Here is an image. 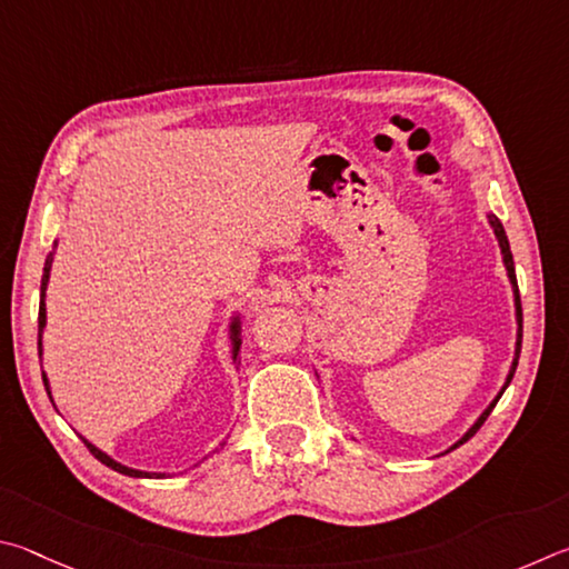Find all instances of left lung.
Segmentation results:
<instances>
[{
    "instance_id": "left-lung-1",
    "label": "left lung",
    "mask_w": 569,
    "mask_h": 569,
    "mask_svg": "<svg viewBox=\"0 0 569 569\" xmlns=\"http://www.w3.org/2000/svg\"><path fill=\"white\" fill-rule=\"evenodd\" d=\"M487 219H490V227H492V232H495V237H497V244H500V252H502V262H505V269H507V277H510V284H512V295H515V317H517V342H515V357H512V365H510V372H507V380H505V385H502V390L497 392V397L495 400L487 405V410L477 417L475 420V425L470 427V430H467L460 440H457L450 450L447 452H452L455 447H460V445H465L467 440H470V437L480 430V427L485 425V420L487 417H490V412L495 410V405L500 402V397H502V392L507 390V385L512 382V377H515V370H517V360H520V350H522V305H520V290H517V277H515V262H512V252H510V242H507V234H505V227H502V222L500 219H497L495 214H487Z\"/></svg>"
}]
</instances>
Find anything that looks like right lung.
<instances>
[{"label": "right lung", "instance_id": "right-lung-1", "mask_svg": "<svg viewBox=\"0 0 569 569\" xmlns=\"http://www.w3.org/2000/svg\"><path fill=\"white\" fill-rule=\"evenodd\" d=\"M57 247V242H54ZM52 262H54V252L47 254V262H44V274H42V295H39V357H42V332H44V325H47V305H44V295H47V284H49V272H52ZM239 332H242V325H239V315L232 317V322H229V342H232V362H237V355H239V345H242V337H239ZM42 380H44V387H47V395L49 400H52V390H49V380L47 375L42 372ZM84 440V437H82ZM84 445L89 447V452H92L99 462L112 467L114 472L119 475H127V477H164V472H142V470H134V467H127L122 462H117L109 457L107 452L99 450V447H94L92 442Z\"/></svg>", "mask_w": 569, "mask_h": 569}]
</instances>
